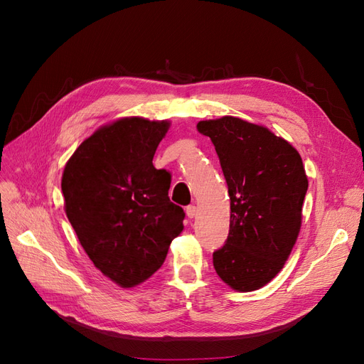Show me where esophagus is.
<instances>
[{
    "label": "esophagus",
    "instance_id": "1",
    "mask_svg": "<svg viewBox=\"0 0 364 364\" xmlns=\"http://www.w3.org/2000/svg\"><path fill=\"white\" fill-rule=\"evenodd\" d=\"M185 211H186V215H188V218H194L197 215V208L194 205L186 206Z\"/></svg>",
    "mask_w": 364,
    "mask_h": 364
}]
</instances>
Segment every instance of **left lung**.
<instances>
[{
    "label": "left lung",
    "mask_w": 364,
    "mask_h": 364,
    "mask_svg": "<svg viewBox=\"0 0 364 364\" xmlns=\"http://www.w3.org/2000/svg\"><path fill=\"white\" fill-rule=\"evenodd\" d=\"M197 130L213 141L230 199L214 269L234 290H258L281 272L299 235L308 190L301 155L267 127L235 117L199 121Z\"/></svg>",
    "instance_id": "1"
}]
</instances>
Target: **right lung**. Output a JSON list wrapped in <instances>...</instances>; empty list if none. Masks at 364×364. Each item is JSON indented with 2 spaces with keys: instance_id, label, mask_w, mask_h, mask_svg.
I'll return each mask as SVG.
<instances>
[{
  "instance_id": "obj_1",
  "label": "right lung",
  "mask_w": 364,
  "mask_h": 364,
  "mask_svg": "<svg viewBox=\"0 0 364 364\" xmlns=\"http://www.w3.org/2000/svg\"><path fill=\"white\" fill-rule=\"evenodd\" d=\"M168 127V121L117 119L65 165V213L94 266L119 287L149 279L183 229V209L168 197L170 174L153 167Z\"/></svg>"
}]
</instances>
